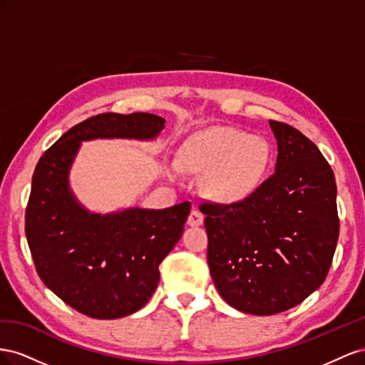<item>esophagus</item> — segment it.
Here are the masks:
<instances>
[{"label": "esophagus", "mask_w": 365, "mask_h": 365, "mask_svg": "<svg viewBox=\"0 0 365 365\" xmlns=\"http://www.w3.org/2000/svg\"><path fill=\"white\" fill-rule=\"evenodd\" d=\"M203 214L200 212V211H197V210H192L191 211V214H190V217H188V225L190 226H202L203 225Z\"/></svg>", "instance_id": "34e87169"}]
</instances>
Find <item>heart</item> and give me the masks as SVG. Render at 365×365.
I'll return each mask as SVG.
<instances>
[{
  "instance_id": "1",
  "label": "heart",
  "mask_w": 365,
  "mask_h": 365,
  "mask_svg": "<svg viewBox=\"0 0 365 365\" xmlns=\"http://www.w3.org/2000/svg\"><path fill=\"white\" fill-rule=\"evenodd\" d=\"M270 162L264 139L246 133L217 128L199 134L183 145L179 168L207 173L205 188L212 199L234 203L249 199L262 185Z\"/></svg>"
}]
</instances>
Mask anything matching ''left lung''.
<instances>
[{"label": "left lung", "mask_w": 365, "mask_h": 365, "mask_svg": "<svg viewBox=\"0 0 365 365\" xmlns=\"http://www.w3.org/2000/svg\"><path fill=\"white\" fill-rule=\"evenodd\" d=\"M269 125L275 173L243 202L199 206L218 294L259 317L295 307L324 283L339 235L335 175L324 155L290 125Z\"/></svg>", "instance_id": "8db88e82"}]
</instances>
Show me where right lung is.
Here are the masks:
<instances>
[{"instance_id":"add662e5","label":"right lung","mask_w":365,"mask_h":365,"mask_svg":"<svg viewBox=\"0 0 365 365\" xmlns=\"http://www.w3.org/2000/svg\"><path fill=\"white\" fill-rule=\"evenodd\" d=\"M163 127L165 119L150 113L98 114L62 134L35 168L26 237L36 272L51 292L90 318H122L148 303L191 203L90 212L68 186L71 163L84 140H151Z\"/></svg>"}]
</instances>
